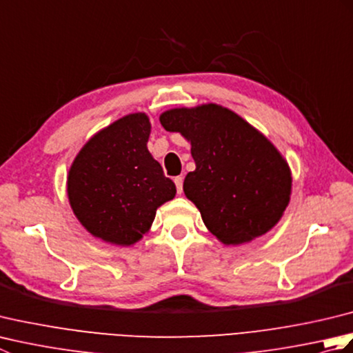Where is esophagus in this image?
<instances>
[{
    "label": "esophagus",
    "mask_w": 353,
    "mask_h": 353,
    "mask_svg": "<svg viewBox=\"0 0 353 353\" xmlns=\"http://www.w3.org/2000/svg\"><path fill=\"white\" fill-rule=\"evenodd\" d=\"M174 183H176V188H177V194H182L183 192V177L177 176L174 179Z\"/></svg>",
    "instance_id": "esophagus-1"
}]
</instances>
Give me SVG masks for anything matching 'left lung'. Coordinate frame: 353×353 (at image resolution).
Returning <instances> with one entry per match:
<instances>
[{
    "label": "left lung",
    "mask_w": 353,
    "mask_h": 353,
    "mask_svg": "<svg viewBox=\"0 0 353 353\" xmlns=\"http://www.w3.org/2000/svg\"><path fill=\"white\" fill-rule=\"evenodd\" d=\"M161 124L191 142L196 170L185 177V196L221 243H249L279 221L291 172L264 134L219 104L167 110Z\"/></svg>",
    "instance_id": "1"
}]
</instances>
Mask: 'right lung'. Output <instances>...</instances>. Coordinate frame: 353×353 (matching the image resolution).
<instances>
[{
    "mask_svg": "<svg viewBox=\"0 0 353 353\" xmlns=\"http://www.w3.org/2000/svg\"><path fill=\"white\" fill-rule=\"evenodd\" d=\"M150 121L132 114L99 132L80 150L68 176V197L80 223L104 241L130 245L152 226L176 185L147 150Z\"/></svg>",
    "mask_w": 353,
    "mask_h": 353,
    "instance_id": "1",
    "label": "right lung"
}]
</instances>
